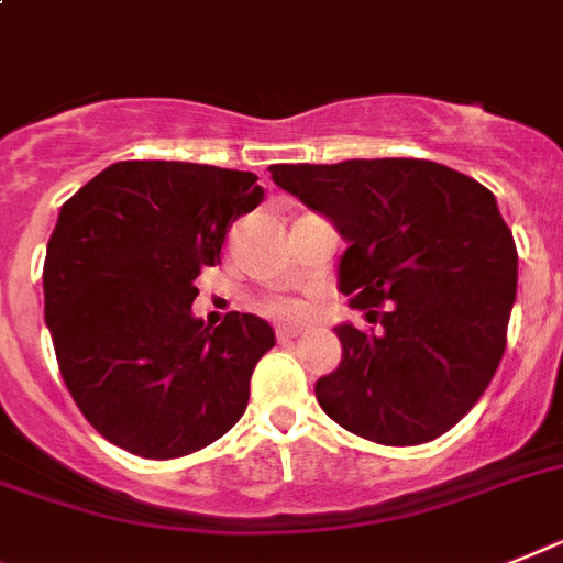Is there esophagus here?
I'll list each match as a JSON object with an SVG mask.
<instances>
[{
    "instance_id": "34e87169",
    "label": "esophagus",
    "mask_w": 563,
    "mask_h": 563,
    "mask_svg": "<svg viewBox=\"0 0 563 563\" xmlns=\"http://www.w3.org/2000/svg\"><path fill=\"white\" fill-rule=\"evenodd\" d=\"M276 336H278V342H282V345H287V342H292V339L299 336V333L290 331V328H278Z\"/></svg>"
}]
</instances>
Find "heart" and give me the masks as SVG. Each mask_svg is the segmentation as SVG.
I'll return each mask as SVG.
<instances>
[{"instance_id": "b5f03b06", "label": "heart", "mask_w": 563, "mask_h": 563, "mask_svg": "<svg viewBox=\"0 0 563 563\" xmlns=\"http://www.w3.org/2000/svg\"><path fill=\"white\" fill-rule=\"evenodd\" d=\"M264 313L278 316V319H301L305 308H299L296 301H264Z\"/></svg>"}]
</instances>
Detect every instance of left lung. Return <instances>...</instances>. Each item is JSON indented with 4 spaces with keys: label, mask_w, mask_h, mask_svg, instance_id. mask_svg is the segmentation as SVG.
<instances>
[{
    "label": "left lung",
    "mask_w": 563,
    "mask_h": 563,
    "mask_svg": "<svg viewBox=\"0 0 563 563\" xmlns=\"http://www.w3.org/2000/svg\"><path fill=\"white\" fill-rule=\"evenodd\" d=\"M278 187L336 224L339 290L371 331L339 324L324 415L383 445L440 438L483 397L506 351L518 250L495 195L434 161L276 164Z\"/></svg>",
    "instance_id": "obj_1"
}]
</instances>
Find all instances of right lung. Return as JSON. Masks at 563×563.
Here are the masks:
<instances>
[{"label":"right lung","instance_id":"add662e5","mask_svg":"<svg viewBox=\"0 0 563 563\" xmlns=\"http://www.w3.org/2000/svg\"><path fill=\"white\" fill-rule=\"evenodd\" d=\"M253 172L120 161L63 203L42 287L59 374L109 443L172 460L241 420L273 328L253 313L192 316L201 267L264 201Z\"/></svg>","mask_w":563,"mask_h":563}]
</instances>
